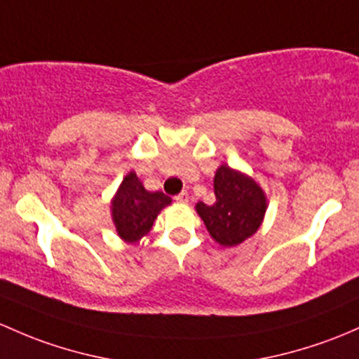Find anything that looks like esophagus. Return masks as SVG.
<instances>
[{"label": "esophagus", "mask_w": 359, "mask_h": 359, "mask_svg": "<svg viewBox=\"0 0 359 359\" xmlns=\"http://www.w3.org/2000/svg\"><path fill=\"white\" fill-rule=\"evenodd\" d=\"M175 201L177 203H182V205H184V203H187V201H189V192L182 191V192H180V194H177L175 196Z\"/></svg>", "instance_id": "esophagus-1"}]
</instances>
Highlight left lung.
I'll return each mask as SVG.
<instances>
[{
    "label": "left lung",
    "mask_w": 359,
    "mask_h": 359,
    "mask_svg": "<svg viewBox=\"0 0 359 359\" xmlns=\"http://www.w3.org/2000/svg\"><path fill=\"white\" fill-rule=\"evenodd\" d=\"M215 198L211 206L198 203L196 210L218 244L237 246L258 230L266 199L255 180L222 165L215 173Z\"/></svg>",
    "instance_id": "8db88e82"
}]
</instances>
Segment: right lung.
Segmentation results:
<instances>
[{
	"mask_svg": "<svg viewBox=\"0 0 359 359\" xmlns=\"http://www.w3.org/2000/svg\"><path fill=\"white\" fill-rule=\"evenodd\" d=\"M172 199L163 192L146 191L137 175L130 172L111 203L113 222L118 236L127 243H137L149 232L156 215Z\"/></svg>",
	"mask_w": 359,
	"mask_h": 359,
	"instance_id": "right-lung-1",
	"label": "right lung"
}]
</instances>
